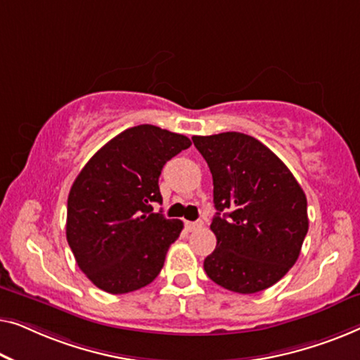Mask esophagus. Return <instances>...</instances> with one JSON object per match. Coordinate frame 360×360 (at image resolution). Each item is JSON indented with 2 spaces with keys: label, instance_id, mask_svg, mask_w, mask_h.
I'll use <instances>...</instances> for the list:
<instances>
[{
  "label": "esophagus",
  "instance_id": "esophagus-1",
  "mask_svg": "<svg viewBox=\"0 0 360 360\" xmlns=\"http://www.w3.org/2000/svg\"><path fill=\"white\" fill-rule=\"evenodd\" d=\"M202 226H204V221H202V220H197V221H186V229L189 230V231H195V230L202 229Z\"/></svg>",
  "mask_w": 360,
  "mask_h": 360
}]
</instances>
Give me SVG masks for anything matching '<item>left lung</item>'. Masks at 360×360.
Masks as SVG:
<instances>
[{"instance_id": "1", "label": "left lung", "mask_w": 360, "mask_h": 360, "mask_svg": "<svg viewBox=\"0 0 360 360\" xmlns=\"http://www.w3.org/2000/svg\"><path fill=\"white\" fill-rule=\"evenodd\" d=\"M214 179L217 248L207 276L226 290L256 293L295 264L308 231L305 192L272 151L240 131L192 136Z\"/></svg>"}]
</instances>
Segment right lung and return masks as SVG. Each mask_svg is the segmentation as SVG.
I'll return each mask as SVG.
<instances>
[{"label":"right lung","mask_w":360,"mask_h":360,"mask_svg":"<svg viewBox=\"0 0 360 360\" xmlns=\"http://www.w3.org/2000/svg\"><path fill=\"white\" fill-rule=\"evenodd\" d=\"M181 134L136 125L114 136L84 165L68 194L67 240L86 277L101 290L129 293L148 285L165 264L181 220L155 214L158 179L189 148Z\"/></svg>","instance_id":"add662e5"}]
</instances>
